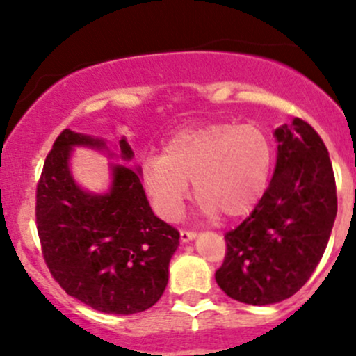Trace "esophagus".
<instances>
[{"label": "esophagus", "instance_id": "34e87169", "mask_svg": "<svg viewBox=\"0 0 356 356\" xmlns=\"http://www.w3.org/2000/svg\"><path fill=\"white\" fill-rule=\"evenodd\" d=\"M179 236H181V241L182 243H189L191 239L196 238V232L195 231H186V229H181L179 231Z\"/></svg>", "mask_w": 356, "mask_h": 356}]
</instances>
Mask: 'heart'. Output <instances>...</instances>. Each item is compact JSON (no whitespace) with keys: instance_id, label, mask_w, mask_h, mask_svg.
<instances>
[{"instance_id":"1","label":"heart","mask_w":356,"mask_h":356,"mask_svg":"<svg viewBox=\"0 0 356 356\" xmlns=\"http://www.w3.org/2000/svg\"><path fill=\"white\" fill-rule=\"evenodd\" d=\"M274 145L258 125L211 124L175 134L161 156L143 161L141 175L158 213L181 215L189 181L203 213L238 218L248 215L267 191Z\"/></svg>"}]
</instances>
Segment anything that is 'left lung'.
Masks as SVG:
<instances>
[{
	"label": "left lung",
	"mask_w": 356,
	"mask_h": 356,
	"mask_svg": "<svg viewBox=\"0 0 356 356\" xmlns=\"http://www.w3.org/2000/svg\"><path fill=\"white\" fill-rule=\"evenodd\" d=\"M277 163L254 210L225 232L215 281L227 296L272 305L293 296L314 274L337 213L336 179L324 141L293 118L275 131Z\"/></svg>",
	"instance_id": "obj_1"
}]
</instances>
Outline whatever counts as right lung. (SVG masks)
<instances>
[{
	"instance_id": "obj_1",
	"label": "right lung",
	"mask_w": 356,
	"mask_h": 356,
	"mask_svg": "<svg viewBox=\"0 0 356 356\" xmlns=\"http://www.w3.org/2000/svg\"><path fill=\"white\" fill-rule=\"evenodd\" d=\"M103 146L74 131L60 132L35 189L42 258L70 296L95 310L131 315L160 300L179 231L155 217L138 172L113 167L106 195L82 191L68 172L72 146ZM125 160L131 146L120 139Z\"/></svg>"
}]
</instances>
